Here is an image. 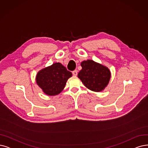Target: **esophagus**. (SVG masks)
I'll list each match as a JSON object with an SVG mask.
<instances>
[{"label":"esophagus","instance_id":"obj_1","mask_svg":"<svg viewBox=\"0 0 148 148\" xmlns=\"http://www.w3.org/2000/svg\"><path fill=\"white\" fill-rule=\"evenodd\" d=\"M72 74H73V75H74V76H76V75H78V71L76 70L73 71V72H72Z\"/></svg>","mask_w":148,"mask_h":148}]
</instances>
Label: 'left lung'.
<instances>
[{
	"instance_id": "8db88e82",
	"label": "left lung",
	"mask_w": 148,
	"mask_h": 148,
	"mask_svg": "<svg viewBox=\"0 0 148 148\" xmlns=\"http://www.w3.org/2000/svg\"><path fill=\"white\" fill-rule=\"evenodd\" d=\"M81 66L82 70L78 76L88 89L100 92L107 86L110 78V72L107 67L92 60L82 61Z\"/></svg>"
}]
</instances>
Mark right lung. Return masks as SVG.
I'll return each mask as SVG.
<instances>
[{
    "label": "right lung",
    "mask_w": 148,
    "mask_h": 148,
    "mask_svg": "<svg viewBox=\"0 0 148 148\" xmlns=\"http://www.w3.org/2000/svg\"><path fill=\"white\" fill-rule=\"evenodd\" d=\"M72 76V73L61 63H54L39 71L36 76V82L45 94L54 96L61 92L67 81Z\"/></svg>",
    "instance_id": "add662e5"
}]
</instances>
